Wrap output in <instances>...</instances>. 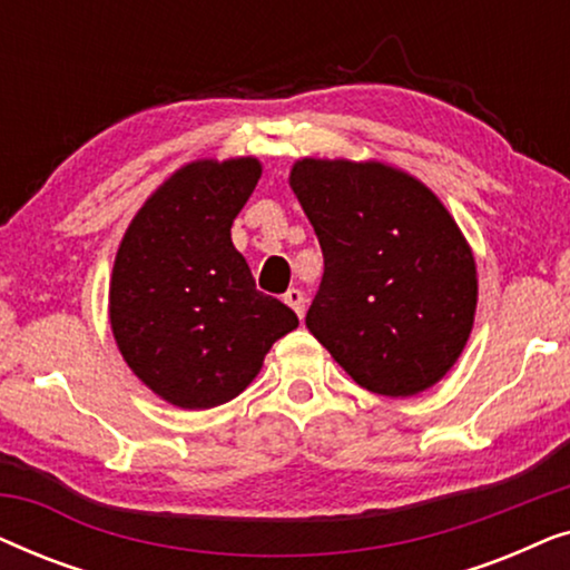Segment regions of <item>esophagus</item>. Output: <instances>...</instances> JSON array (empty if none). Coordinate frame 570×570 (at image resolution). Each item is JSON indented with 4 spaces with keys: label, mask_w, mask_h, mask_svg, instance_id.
<instances>
[{
    "label": "esophagus",
    "mask_w": 570,
    "mask_h": 570,
    "mask_svg": "<svg viewBox=\"0 0 570 570\" xmlns=\"http://www.w3.org/2000/svg\"><path fill=\"white\" fill-rule=\"evenodd\" d=\"M283 301H285L287 306H291L301 318H303V314H306V295H303V293L298 291V287H291V291H287V293L283 295Z\"/></svg>",
    "instance_id": "obj_1"
}]
</instances>
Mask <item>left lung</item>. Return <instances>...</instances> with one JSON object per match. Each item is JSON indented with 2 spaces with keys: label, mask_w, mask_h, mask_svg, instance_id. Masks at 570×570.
Wrapping results in <instances>:
<instances>
[{
  "label": "left lung",
  "mask_w": 570,
  "mask_h": 570,
  "mask_svg": "<svg viewBox=\"0 0 570 570\" xmlns=\"http://www.w3.org/2000/svg\"><path fill=\"white\" fill-rule=\"evenodd\" d=\"M291 189L324 254L308 332L373 394L439 384L478 308L474 254L443 202L381 160L301 158Z\"/></svg>",
  "instance_id": "1"
}]
</instances>
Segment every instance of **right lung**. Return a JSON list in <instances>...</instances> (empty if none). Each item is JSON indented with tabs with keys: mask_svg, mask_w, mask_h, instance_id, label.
I'll list each match as a JSON object with an SVG mask.
<instances>
[{
	"mask_svg": "<svg viewBox=\"0 0 570 570\" xmlns=\"http://www.w3.org/2000/svg\"><path fill=\"white\" fill-rule=\"evenodd\" d=\"M259 176L252 155L186 163L145 199L116 252L108 287L116 347L174 407L230 402L298 326L285 303L256 291L230 240Z\"/></svg>",
	"mask_w": 570,
	"mask_h": 570,
	"instance_id": "add662e5",
	"label": "right lung"
}]
</instances>
